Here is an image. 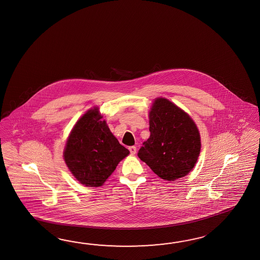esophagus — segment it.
Masks as SVG:
<instances>
[{"label":"esophagus","instance_id":"esophagus-1","mask_svg":"<svg viewBox=\"0 0 260 260\" xmlns=\"http://www.w3.org/2000/svg\"><path fill=\"white\" fill-rule=\"evenodd\" d=\"M129 151H130V153H131V154H136V152H137V148H136L135 146H131V147H129Z\"/></svg>","mask_w":260,"mask_h":260}]
</instances>
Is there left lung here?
<instances>
[{
	"label": "left lung",
	"mask_w": 260,
	"mask_h": 260,
	"mask_svg": "<svg viewBox=\"0 0 260 260\" xmlns=\"http://www.w3.org/2000/svg\"><path fill=\"white\" fill-rule=\"evenodd\" d=\"M150 138L139 149L140 160L166 181L187 175L200 156V135L191 117L166 98H157L149 113Z\"/></svg>",
	"instance_id": "8db88e82"
}]
</instances>
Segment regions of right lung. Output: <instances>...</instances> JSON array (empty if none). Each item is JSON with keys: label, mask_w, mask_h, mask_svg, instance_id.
Instances as JSON below:
<instances>
[{"label": "right lung", "mask_w": 260, "mask_h": 260, "mask_svg": "<svg viewBox=\"0 0 260 260\" xmlns=\"http://www.w3.org/2000/svg\"><path fill=\"white\" fill-rule=\"evenodd\" d=\"M98 108L88 110L72 129L63 151L74 177L85 186H101L129 154L102 121Z\"/></svg>", "instance_id": "add662e5"}]
</instances>
